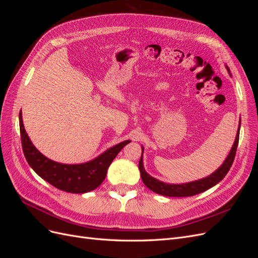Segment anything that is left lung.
Instances as JSON below:
<instances>
[{
	"label": "left lung",
	"instance_id": "obj_1",
	"mask_svg": "<svg viewBox=\"0 0 258 258\" xmlns=\"http://www.w3.org/2000/svg\"><path fill=\"white\" fill-rule=\"evenodd\" d=\"M225 67H226V69H227V71L230 75L229 68L227 66H225ZM240 123H241V121L239 122V127H238L235 142H233L231 150L227 156V158L224 160L223 165L217 170H215L212 174H210L204 178L197 179V181H194V182L182 183V184H170V183L161 182V181H159V179L155 178L152 175L148 174L143 166L144 147L142 145V155H141V159H140V161H139V169H140V173H141L143 183L152 191L162 195V196H167V197H190V196H194V195L206 191L209 188H211V187L215 186L217 183H220L222 181L226 174L228 173V171L233 162V159H235L236 151H237L238 142H239Z\"/></svg>",
	"mask_w": 258,
	"mask_h": 258
}]
</instances>
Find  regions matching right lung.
I'll return each mask as SVG.
<instances>
[{
    "mask_svg": "<svg viewBox=\"0 0 258 258\" xmlns=\"http://www.w3.org/2000/svg\"><path fill=\"white\" fill-rule=\"evenodd\" d=\"M19 127L21 144L25 157L37 175L58 189L67 192L84 194L96 189L104 181L107 169L112 161L130 140L120 142L108 148L95 159L84 163H61L44 156L31 142L22 121V113H19Z\"/></svg>",
    "mask_w": 258,
    "mask_h": 258,
    "instance_id": "1",
    "label": "right lung"
}]
</instances>
